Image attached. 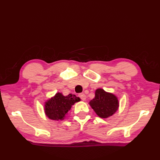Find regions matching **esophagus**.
<instances>
[{
    "label": "esophagus",
    "mask_w": 160,
    "mask_h": 160,
    "mask_svg": "<svg viewBox=\"0 0 160 160\" xmlns=\"http://www.w3.org/2000/svg\"><path fill=\"white\" fill-rule=\"evenodd\" d=\"M79 97L80 98V99L82 100H83V101H85V100H86V96H85V94L80 93V94H79Z\"/></svg>",
    "instance_id": "1"
}]
</instances>
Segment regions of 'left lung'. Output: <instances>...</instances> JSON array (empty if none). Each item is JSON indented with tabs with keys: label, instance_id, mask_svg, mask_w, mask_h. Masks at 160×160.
<instances>
[{
	"label": "left lung",
	"instance_id": "obj_1",
	"mask_svg": "<svg viewBox=\"0 0 160 160\" xmlns=\"http://www.w3.org/2000/svg\"><path fill=\"white\" fill-rule=\"evenodd\" d=\"M89 104L98 116L102 118L111 116L119 107L117 97L102 89L96 91L95 98L90 101Z\"/></svg>",
	"mask_w": 160,
	"mask_h": 160
}]
</instances>
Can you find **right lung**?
Wrapping results in <instances>:
<instances>
[{
    "mask_svg": "<svg viewBox=\"0 0 160 160\" xmlns=\"http://www.w3.org/2000/svg\"><path fill=\"white\" fill-rule=\"evenodd\" d=\"M80 100L79 98L73 94L64 96L61 93H57L55 96L45 103L46 115L53 120H64V116L71 109L72 105Z\"/></svg>",
    "mask_w": 160,
    "mask_h": 160,
    "instance_id": "1",
    "label": "right lung"
}]
</instances>
